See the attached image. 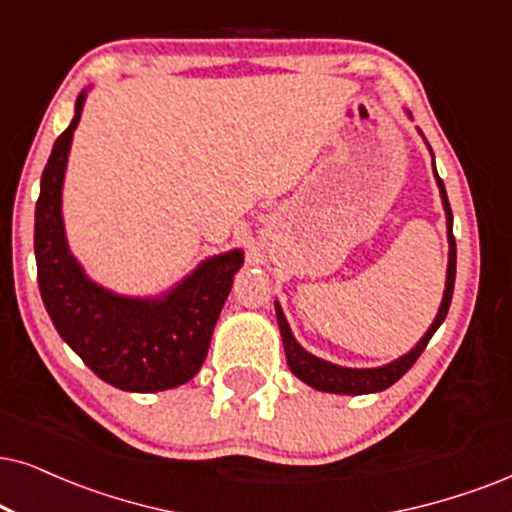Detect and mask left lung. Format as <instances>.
<instances>
[{
    "label": "left lung",
    "instance_id": "1",
    "mask_svg": "<svg viewBox=\"0 0 512 512\" xmlns=\"http://www.w3.org/2000/svg\"><path fill=\"white\" fill-rule=\"evenodd\" d=\"M406 115L411 118V113L406 111ZM420 132V129H418ZM423 137V132H420ZM425 139V137H423ZM428 144V141H425ZM430 148V144H428ZM432 155V148H430ZM432 165H435V155H432ZM435 181L439 196H442V205H444V215H446V241H449V264H446V283H444V295H442V304H439V312L432 321V326L425 331L423 338L416 342V347L409 349L404 357L390 361L385 366H375V368H349V366H338L331 364V361L314 357L312 352H307L300 342L295 340L293 331H290L286 314H283L281 302H274L276 307V319H278V328H281V338H283V349H286V361L290 366V371L302 383H307L309 387L319 392H331V394H373V392H383L387 387L397 383V380L404 375L409 368L416 364V359L423 354V349L428 347V342L432 335L437 333V328L442 326L446 319V312H449L451 304V295H454V281H456V241H454V215H451V205L449 198H446V189L444 181L439 179V174L435 170Z\"/></svg>",
    "mask_w": 512,
    "mask_h": 512
}]
</instances>
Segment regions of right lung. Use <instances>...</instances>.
Wrapping results in <instances>:
<instances>
[{"mask_svg":"<svg viewBox=\"0 0 512 512\" xmlns=\"http://www.w3.org/2000/svg\"><path fill=\"white\" fill-rule=\"evenodd\" d=\"M89 89L56 139L35 205L37 283L58 335L84 364L125 392H163L189 383L208 357L212 331L231 293L243 250L212 255L170 290L120 295L92 281L70 252L63 224V179Z\"/></svg>","mask_w":512,"mask_h":512,"instance_id":"right-lung-1","label":"right lung"}]
</instances>
